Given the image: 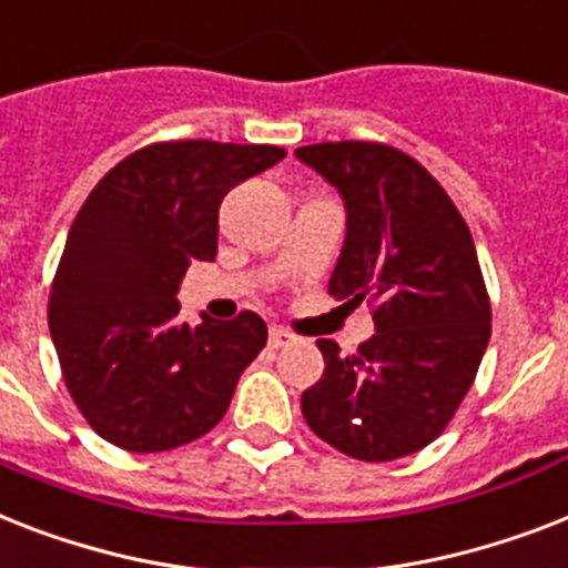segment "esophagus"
<instances>
[{
	"instance_id": "esophagus-1",
	"label": "esophagus",
	"mask_w": 568,
	"mask_h": 568,
	"mask_svg": "<svg viewBox=\"0 0 568 568\" xmlns=\"http://www.w3.org/2000/svg\"><path fill=\"white\" fill-rule=\"evenodd\" d=\"M290 339H293V331L281 328V325H272L270 328V346L272 348L284 346V343H290Z\"/></svg>"
}]
</instances>
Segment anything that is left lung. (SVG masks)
Segmentation results:
<instances>
[{
    "instance_id": "8db88e82",
    "label": "left lung",
    "mask_w": 568,
    "mask_h": 568,
    "mask_svg": "<svg viewBox=\"0 0 568 568\" xmlns=\"http://www.w3.org/2000/svg\"><path fill=\"white\" fill-rule=\"evenodd\" d=\"M346 199V243L328 293L372 307L375 334L355 355L316 339L325 372L302 413L343 455L384 464L422 452L455 419L493 331L469 225L434 175L369 140L296 152Z\"/></svg>"
}]
</instances>
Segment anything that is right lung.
Here are the masks:
<instances>
[{"mask_svg": "<svg viewBox=\"0 0 568 568\" xmlns=\"http://www.w3.org/2000/svg\"><path fill=\"white\" fill-rule=\"evenodd\" d=\"M287 155L266 143L161 140L122 158L72 222L49 293V331L72 402L125 452H170L225 416L266 346L255 311L187 325L179 284L216 257L234 184Z\"/></svg>", "mask_w": 568, "mask_h": 568, "instance_id": "add662e5", "label": "right lung"}]
</instances>
